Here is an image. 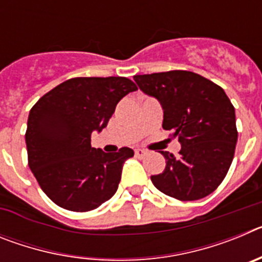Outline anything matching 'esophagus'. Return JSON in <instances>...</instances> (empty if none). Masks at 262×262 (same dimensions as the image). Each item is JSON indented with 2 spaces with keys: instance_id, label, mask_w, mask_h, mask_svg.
<instances>
[{
  "instance_id": "obj_1",
  "label": "esophagus",
  "mask_w": 262,
  "mask_h": 262,
  "mask_svg": "<svg viewBox=\"0 0 262 262\" xmlns=\"http://www.w3.org/2000/svg\"><path fill=\"white\" fill-rule=\"evenodd\" d=\"M148 152L144 151V149H142V148H138V149H135V156L139 157V159H143V157L147 155Z\"/></svg>"
}]
</instances>
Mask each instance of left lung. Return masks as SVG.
<instances>
[{
    "mask_svg": "<svg viewBox=\"0 0 262 262\" xmlns=\"http://www.w3.org/2000/svg\"><path fill=\"white\" fill-rule=\"evenodd\" d=\"M164 111L163 128L181 143L180 156L161 151L166 165L151 176L161 193L180 201L205 198L226 177L237 142L235 107L219 85L189 71L136 75Z\"/></svg>",
    "mask_w": 262,
    "mask_h": 262,
    "instance_id": "1",
    "label": "left lung"
}]
</instances>
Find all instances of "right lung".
I'll use <instances>...</instances> for the list:
<instances>
[{"instance_id": "right-lung-1", "label": "right lung", "mask_w": 262, "mask_h": 262, "mask_svg": "<svg viewBox=\"0 0 262 262\" xmlns=\"http://www.w3.org/2000/svg\"><path fill=\"white\" fill-rule=\"evenodd\" d=\"M135 90L126 77H75L32 106L26 131L29 166L52 202L84 212L114 195L134 151L123 147L106 154L92 147L90 138L107 126L117 103Z\"/></svg>"}]
</instances>
